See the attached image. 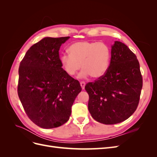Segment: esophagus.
I'll use <instances>...</instances> for the list:
<instances>
[{"instance_id":"1","label":"esophagus","mask_w":157,"mask_h":157,"mask_svg":"<svg viewBox=\"0 0 157 157\" xmlns=\"http://www.w3.org/2000/svg\"><path fill=\"white\" fill-rule=\"evenodd\" d=\"M80 86H81L82 88V89H84V87H85V85H86V82H85L84 81H81L80 82Z\"/></svg>"}]
</instances>
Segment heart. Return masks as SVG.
I'll list each match as a JSON object with an SVG mask.
<instances>
[{
	"label": "heart",
	"instance_id": "1",
	"mask_svg": "<svg viewBox=\"0 0 157 157\" xmlns=\"http://www.w3.org/2000/svg\"><path fill=\"white\" fill-rule=\"evenodd\" d=\"M69 54L60 57V63L65 71L73 76L82 66L83 71L80 76L97 78L107 71L111 59L109 47L102 42L80 41L71 44L68 49Z\"/></svg>",
	"mask_w": 157,
	"mask_h": 157
}]
</instances>
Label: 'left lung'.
<instances>
[{"label":"left lung","instance_id":"8db88e82","mask_svg":"<svg viewBox=\"0 0 157 157\" xmlns=\"http://www.w3.org/2000/svg\"><path fill=\"white\" fill-rule=\"evenodd\" d=\"M142 86L136 56L124 43L115 41L105 73L85 86L89 95V112L94 119L102 124L124 121L138 106Z\"/></svg>","mask_w":157,"mask_h":157}]
</instances>
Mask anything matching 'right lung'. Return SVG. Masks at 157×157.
I'll return each mask as SVG.
<instances>
[{
  "label": "right lung",
  "mask_w": 157,
  "mask_h": 157,
  "mask_svg": "<svg viewBox=\"0 0 157 157\" xmlns=\"http://www.w3.org/2000/svg\"><path fill=\"white\" fill-rule=\"evenodd\" d=\"M69 38H44L27 50L19 67L18 96L27 117L42 128L67 122L82 90L79 82L60 63V46Z\"/></svg>",
  "instance_id": "add662e5"
}]
</instances>
